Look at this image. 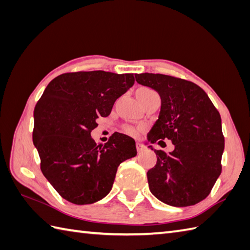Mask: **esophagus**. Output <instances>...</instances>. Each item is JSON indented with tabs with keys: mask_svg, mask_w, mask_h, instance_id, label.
Returning a JSON list of instances; mask_svg holds the SVG:
<instances>
[{
	"mask_svg": "<svg viewBox=\"0 0 250 250\" xmlns=\"http://www.w3.org/2000/svg\"><path fill=\"white\" fill-rule=\"evenodd\" d=\"M136 149H137V151L141 152V151H143V150L145 149V147L143 146V145H141V144H139V143H137V144H136Z\"/></svg>",
	"mask_w": 250,
	"mask_h": 250,
	"instance_id": "1",
	"label": "esophagus"
}]
</instances>
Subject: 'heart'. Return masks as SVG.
Masks as SVG:
<instances>
[{"instance_id": "heart-1", "label": "heart", "mask_w": 250, "mask_h": 250, "mask_svg": "<svg viewBox=\"0 0 250 250\" xmlns=\"http://www.w3.org/2000/svg\"><path fill=\"white\" fill-rule=\"evenodd\" d=\"M135 94H136L137 100L140 101V103L145 102V101H147L148 99H150L152 97H156V95H158V93L155 91V90H152L149 87H140L139 89L136 90ZM125 131L126 132V133L132 134V135L136 133L135 129L132 128V126H125Z\"/></svg>"}]
</instances>
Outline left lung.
Instances as JSON below:
<instances>
[{
    "mask_svg": "<svg viewBox=\"0 0 250 250\" xmlns=\"http://www.w3.org/2000/svg\"><path fill=\"white\" fill-rule=\"evenodd\" d=\"M135 79L161 98L159 119L148 140L159 144L169 140L175 146L169 153L155 150L157 163L147 172L150 192L172 206L199 203L221 173L225 137L219 111L192 82L152 73L136 74Z\"/></svg>",
    "mask_w": 250,
    "mask_h": 250,
    "instance_id": "left-lung-1",
    "label": "left lung"
}]
</instances>
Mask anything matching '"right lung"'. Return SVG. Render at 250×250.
<instances>
[{"label": "right lung", "mask_w": 250, "mask_h": 250, "mask_svg": "<svg viewBox=\"0 0 250 250\" xmlns=\"http://www.w3.org/2000/svg\"><path fill=\"white\" fill-rule=\"evenodd\" d=\"M133 83V74L64 73L37 101L32 136L41 171L63 199L77 205L103 199L119 164L136 156L135 142L128 135L115 132L104 145L90 135L99 117H107Z\"/></svg>", "instance_id": "add662e5"}]
</instances>
